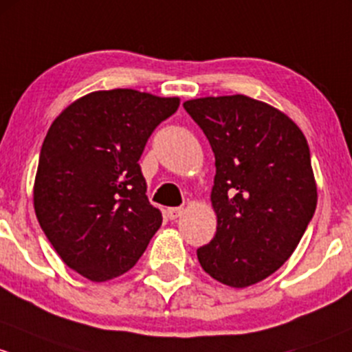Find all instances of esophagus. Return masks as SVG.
I'll return each instance as SVG.
<instances>
[{
  "mask_svg": "<svg viewBox=\"0 0 352 352\" xmlns=\"http://www.w3.org/2000/svg\"><path fill=\"white\" fill-rule=\"evenodd\" d=\"M168 219L169 220H176L177 217H181L183 215V208H181V206H173V208H168Z\"/></svg>",
  "mask_w": 352,
  "mask_h": 352,
  "instance_id": "obj_1",
  "label": "esophagus"
}]
</instances>
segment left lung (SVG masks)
Instances as JSON below:
<instances>
[{
  "mask_svg": "<svg viewBox=\"0 0 352 352\" xmlns=\"http://www.w3.org/2000/svg\"><path fill=\"white\" fill-rule=\"evenodd\" d=\"M215 154L217 232L197 251L205 273L232 288L280 270L305 234L317 184L305 135L285 113L244 95L183 103Z\"/></svg>",
  "mask_w": 352,
  "mask_h": 352,
  "instance_id": "obj_1",
  "label": "left lung"
}]
</instances>
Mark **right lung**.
Wrapping results in <instances>:
<instances>
[{
  "label": "right lung",
  "instance_id": "obj_1",
  "mask_svg": "<svg viewBox=\"0 0 352 352\" xmlns=\"http://www.w3.org/2000/svg\"><path fill=\"white\" fill-rule=\"evenodd\" d=\"M179 98L135 89L79 98L42 144L34 206L60 259L91 281L126 273L144 254L162 215L147 200L139 159Z\"/></svg>",
  "mask_w": 352,
  "mask_h": 352
}]
</instances>
